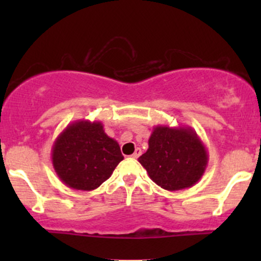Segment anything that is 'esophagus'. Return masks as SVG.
I'll return each instance as SVG.
<instances>
[{
	"mask_svg": "<svg viewBox=\"0 0 261 261\" xmlns=\"http://www.w3.org/2000/svg\"><path fill=\"white\" fill-rule=\"evenodd\" d=\"M141 153H142V151H141V148L137 147L136 149H135V152H134V153L131 154V157H133V158H139L140 155H141Z\"/></svg>",
	"mask_w": 261,
	"mask_h": 261,
	"instance_id": "1",
	"label": "esophagus"
}]
</instances>
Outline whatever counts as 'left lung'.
<instances>
[{"label": "left lung", "instance_id": "left-lung-1", "mask_svg": "<svg viewBox=\"0 0 261 261\" xmlns=\"http://www.w3.org/2000/svg\"><path fill=\"white\" fill-rule=\"evenodd\" d=\"M139 162L155 184L175 191L193 187L201 179L208 154L191 127L157 125L148 140V149Z\"/></svg>", "mask_w": 261, "mask_h": 261}]
</instances>
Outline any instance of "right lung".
<instances>
[{
	"mask_svg": "<svg viewBox=\"0 0 261 261\" xmlns=\"http://www.w3.org/2000/svg\"><path fill=\"white\" fill-rule=\"evenodd\" d=\"M51 160L64 184L91 191L110 178L124 155L119 143L104 133L100 121L77 120L55 140Z\"/></svg>",
	"mask_w": 261,
	"mask_h": 261,
	"instance_id": "1",
	"label": "right lung"
}]
</instances>
